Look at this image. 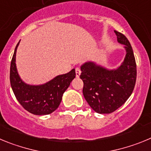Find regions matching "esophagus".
<instances>
[{
	"instance_id": "obj_1",
	"label": "esophagus",
	"mask_w": 151,
	"mask_h": 151,
	"mask_svg": "<svg viewBox=\"0 0 151 151\" xmlns=\"http://www.w3.org/2000/svg\"><path fill=\"white\" fill-rule=\"evenodd\" d=\"M80 74H81V69L78 66V67L76 68V77H79Z\"/></svg>"
}]
</instances>
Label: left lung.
<instances>
[{"mask_svg": "<svg viewBox=\"0 0 151 151\" xmlns=\"http://www.w3.org/2000/svg\"><path fill=\"white\" fill-rule=\"evenodd\" d=\"M114 32L119 43L125 45L126 55L123 63L114 70L91 62L81 67L83 95L89 106L98 113H111L120 107L131 96L136 82L137 67L132 47L123 34L116 30Z\"/></svg>", "mask_w": 151, "mask_h": 151, "instance_id": "1", "label": "left lung"}]
</instances>
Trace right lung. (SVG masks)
<instances>
[{
	"instance_id": "add662e5",
	"label": "right lung",
	"mask_w": 151,
	"mask_h": 151,
	"mask_svg": "<svg viewBox=\"0 0 151 151\" xmlns=\"http://www.w3.org/2000/svg\"><path fill=\"white\" fill-rule=\"evenodd\" d=\"M16 47L11 63L10 80L16 98L22 107L35 115H47L59 106L64 91L76 77L75 69L66 74L58 76L45 85H29L22 82L16 67Z\"/></svg>"
}]
</instances>
